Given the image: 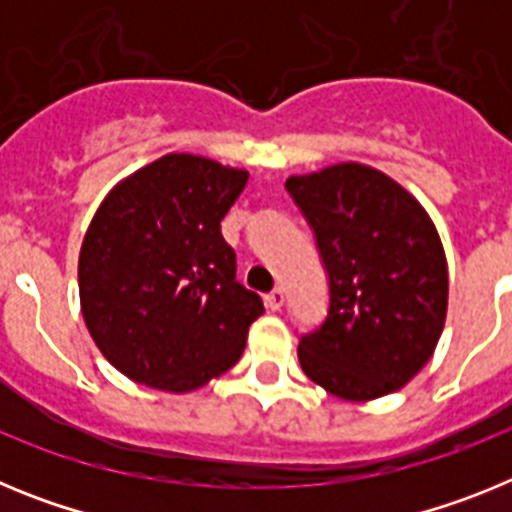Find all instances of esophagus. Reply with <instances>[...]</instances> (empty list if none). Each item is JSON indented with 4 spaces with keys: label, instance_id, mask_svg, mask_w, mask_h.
Listing matches in <instances>:
<instances>
[{
    "label": "esophagus",
    "instance_id": "1",
    "mask_svg": "<svg viewBox=\"0 0 512 512\" xmlns=\"http://www.w3.org/2000/svg\"><path fill=\"white\" fill-rule=\"evenodd\" d=\"M284 300H287V295H284V289H274V292H269V295H266V297H264L266 307H269V310H271V312H277V310H282Z\"/></svg>",
    "mask_w": 512,
    "mask_h": 512
}]
</instances>
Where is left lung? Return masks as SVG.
Returning a JSON list of instances; mask_svg holds the SVG:
<instances>
[{
  "instance_id": "8db88e82",
  "label": "left lung",
  "mask_w": 512,
  "mask_h": 512,
  "mask_svg": "<svg viewBox=\"0 0 512 512\" xmlns=\"http://www.w3.org/2000/svg\"><path fill=\"white\" fill-rule=\"evenodd\" d=\"M328 271V318L302 336V372L325 392L369 402L400 390L431 359L446 323L449 266L431 215L366 164L287 179Z\"/></svg>"
}]
</instances>
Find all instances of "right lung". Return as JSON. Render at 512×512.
I'll list each match as a JSON object with an SVG mask.
<instances>
[{
	"instance_id": "1",
	"label": "right lung",
	"mask_w": 512,
	"mask_h": 512,
	"mask_svg": "<svg viewBox=\"0 0 512 512\" xmlns=\"http://www.w3.org/2000/svg\"><path fill=\"white\" fill-rule=\"evenodd\" d=\"M246 169L166 153L107 192L79 253L81 315L102 356L138 384L184 395L241 359L261 297L235 282L220 220Z\"/></svg>"
}]
</instances>
